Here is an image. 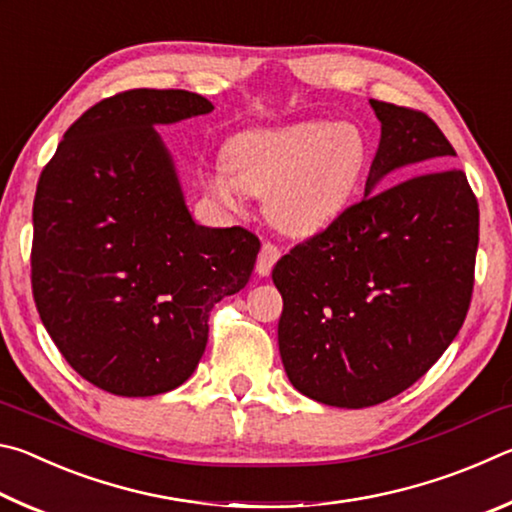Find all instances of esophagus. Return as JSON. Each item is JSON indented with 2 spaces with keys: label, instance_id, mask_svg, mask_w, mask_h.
I'll return each mask as SVG.
<instances>
[{
  "label": "esophagus",
  "instance_id": "obj_1",
  "mask_svg": "<svg viewBox=\"0 0 512 512\" xmlns=\"http://www.w3.org/2000/svg\"><path fill=\"white\" fill-rule=\"evenodd\" d=\"M282 257V250L273 246V244H264L262 250L257 255V273L259 275H271L273 266L277 264V259Z\"/></svg>",
  "mask_w": 512,
  "mask_h": 512
}]
</instances>
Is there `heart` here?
<instances>
[{
	"label": "heart",
	"mask_w": 512,
	"mask_h": 512,
	"mask_svg": "<svg viewBox=\"0 0 512 512\" xmlns=\"http://www.w3.org/2000/svg\"><path fill=\"white\" fill-rule=\"evenodd\" d=\"M368 162V137L352 121H298L235 135L198 183L228 212L244 210L250 194L264 196L277 230L314 237L350 210Z\"/></svg>",
	"instance_id": "b5f03b06"
}]
</instances>
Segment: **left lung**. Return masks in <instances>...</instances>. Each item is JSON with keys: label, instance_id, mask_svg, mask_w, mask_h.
Returning <instances> with one entry per match:
<instances>
[{"label": "left lung", "instance_id": "obj_1", "mask_svg": "<svg viewBox=\"0 0 512 512\" xmlns=\"http://www.w3.org/2000/svg\"><path fill=\"white\" fill-rule=\"evenodd\" d=\"M370 108L381 137L361 203L273 268L287 377L341 409L391 400L443 357L470 307L479 246V205L465 173L443 169L456 155L443 131L418 110Z\"/></svg>", "mask_w": 512, "mask_h": 512}]
</instances>
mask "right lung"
I'll return each instance as SVG.
<instances>
[{
    "label": "right lung",
    "mask_w": 512,
    "mask_h": 512,
    "mask_svg": "<svg viewBox=\"0 0 512 512\" xmlns=\"http://www.w3.org/2000/svg\"><path fill=\"white\" fill-rule=\"evenodd\" d=\"M212 110L187 90L115 94L69 126L38 180L33 298L65 361L101 391L151 397L187 381L210 309L255 268V235L194 221L155 131Z\"/></svg>",
    "instance_id": "1"
}]
</instances>
